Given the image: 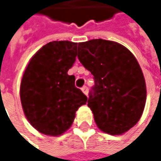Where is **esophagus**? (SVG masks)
<instances>
[{
	"label": "esophagus",
	"instance_id": "1",
	"mask_svg": "<svg viewBox=\"0 0 161 161\" xmlns=\"http://www.w3.org/2000/svg\"><path fill=\"white\" fill-rule=\"evenodd\" d=\"M81 90H82V92H84V93H85L86 95H88V87L84 86V87H83V88H82Z\"/></svg>",
	"mask_w": 161,
	"mask_h": 161
}]
</instances>
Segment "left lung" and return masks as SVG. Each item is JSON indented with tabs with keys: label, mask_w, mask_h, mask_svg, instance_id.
<instances>
[{
	"label": "left lung",
	"mask_w": 161,
	"mask_h": 161,
	"mask_svg": "<svg viewBox=\"0 0 161 161\" xmlns=\"http://www.w3.org/2000/svg\"><path fill=\"white\" fill-rule=\"evenodd\" d=\"M77 57L93 75L88 106L97 127L111 135L129 131L146 103L145 79L136 57L124 46L103 39L79 43Z\"/></svg>",
	"instance_id": "1"
}]
</instances>
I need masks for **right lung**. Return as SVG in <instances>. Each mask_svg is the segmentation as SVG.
Wrapping results in <instances>:
<instances>
[{
    "label": "right lung",
    "instance_id": "right-lung-1",
    "mask_svg": "<svg viewBox=\"0 0 161 161\" xmlns=\"http://www.w3.org/2000/svg\"><path fill=\"white\" fill-rule=\"evenodd\" d=\"M77 55V43L53 41L29 61L21 82L22 107L29 123L40 133L57 136L73 122L75 113L88 97L74 85L68 70Z\"/></svg>",
    "mask_w": 161,
    "mask_h": 161
}]
</instances>
